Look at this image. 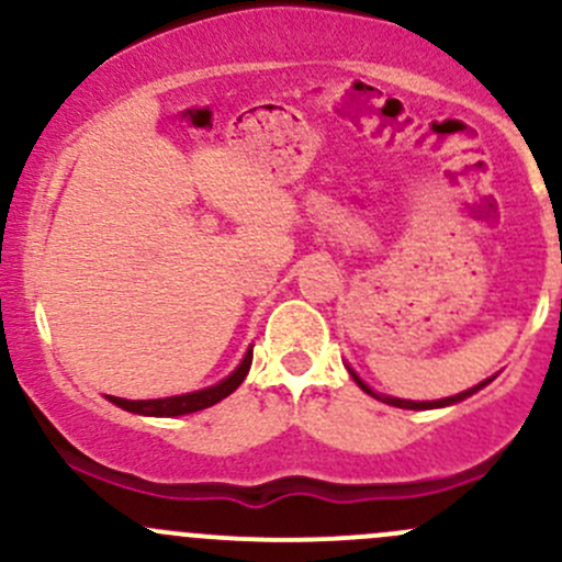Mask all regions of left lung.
<instances>
[{"label": "left lung", "instance_id": "left-lung-1", "mask_svg": "<svg viewBox=\"0 0 562 562\" xmlns=\"http://www.w3.org/2000/svg\"><path fill=\"white\" fill-rule=\"evenodd\" d=\"M348 372H350V375H353V381L359 383L361 391H367V394H370V396H375V400L386 402V405H394V407H405V411H429V407H446V405H457V402L468 400V396H473L475 391H481V389H484L486 383H492V378H486V381H481L479 386H473V389L462 391V394H454V396H443V400H432V402H413V400H400V396H386V394H378V391H372L370 386H367V383L361 381V378L356 375V372L350 370V367H348Z\"/></svg>", "mask_w": 562, "mask_h": 562}]
</instances>
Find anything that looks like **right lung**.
I'll use <instances>...</instances> for the list:
<instances>
[{
  "instance_id": "add662e5",
  "label": "right lung",
  "mask_w": 562,
  "mask_h": 562,
  "mask_svg": "<svg viewBox=\"0 0 562 562\" xmlns=\"http://www.w3.org/2000/svg\"><path fill=\"white\" fill-rule=\"evenodd\" d=\"M249 364H252V345H249V350L245 353V359L239 361V367H236L225 381L214 383V386L209 389L190 391V394H179V396H166V400H122V396H108V402H113V405L122 407V411L127 413H138V416H160V418L187 416V413H198L203 411V407L217 405L220 400L234 394V391L241 386V381L247 378Z\"/></svg>"
}]
</instances>
